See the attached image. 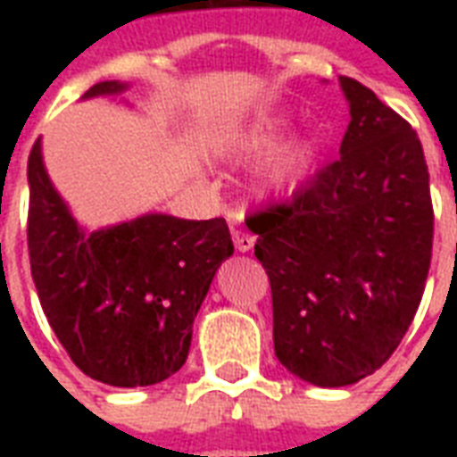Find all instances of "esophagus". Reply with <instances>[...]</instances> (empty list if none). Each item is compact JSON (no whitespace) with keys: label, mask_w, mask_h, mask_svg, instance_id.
<instances>
[{"label":"esophagus","mask_w":457,"mask_h":457,"mask_svg":"<svg viewBox=\"0 0 457 457\" xmlns=\"http://www.w3.org/2000/svg\"><path fill=\"white\" fill-rule=\"evenodd\" d=\"M232 239H235L237 251H242V253L253 249V244H256V237L249 235V232H232Z\"/></svg>","instance_id":"34e87169"}]
</instances>
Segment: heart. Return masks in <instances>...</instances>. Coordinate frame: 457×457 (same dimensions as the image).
<instances>
[{
    "mask_svg": "<svg viewBox=\"0 0 457 457\" xmlns=\"http://www.w3.org/2000/svg\"><path fill=\"white\" fill-rule=\"evenodd\" d=\"M287 120L279 116H258L249 125L239 130H232L222 139V152L228 156H249V154H261L268 146L278 142V137L285 132ZM312 158L311 139H292L278 146L275 152L268 154L263 163L256 170V189L258 194H279L289 189L305 172Z\"/></svg>",
    "mask_w": 457,
    "mask_h": 457,
    "instance_id": "heart-1",
    "label": "heart"
}]
</instances>
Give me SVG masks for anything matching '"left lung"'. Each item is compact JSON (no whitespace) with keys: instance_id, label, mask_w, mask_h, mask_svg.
<instances>
[{"instance_id":"obj_1","label":"left lung","mask_w":457,"mask_h":457,"mask_svg":"<svg viewBox=\"0 0 457 457\" xmlns=\"http://www.w3.org/2000/svg\"><path fill=\"white\" fill-rule=\"evenodd\" d=\"M341 156L285 204L249 215L272 289L275 355L315 386L372 375L408 332L432 263L418 132L353 78Z\"/></svg>"}]
</instances>
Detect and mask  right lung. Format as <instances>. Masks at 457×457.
I'll return each mask as SVG.
<instances>
[{
  "mask_svg": "<svg viewBox=\"0 0 457 457\" xmlns=\"http://www.w3.org/2000/svg\"><path fill=\"white\" fill-rule=\"evenodd\" d=\"M125 89V82H96L82 99ZM28 185L32 282L71 361L96 382L125 389L175 375L208 287L235 251L228 222L146 213L85 232L46 175L39 139Z\"/></svg>",
  "mask_w": 457,
  "mask_h": 457,
  "instance_id": "right-lung-1",
  "label": "right lung"
}]
</instances>
